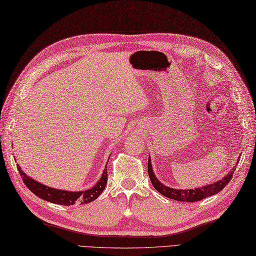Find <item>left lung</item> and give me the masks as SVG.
<instances>
[{
  "label": "left lung",
  "instance_id": "1",
  "mask_svg": "<svg viewBox=\"0 0 256 256\" xmlns=\"http://www.w3.org/2000/svg\"><path fill=\"white\" fill-rule=\"evenodd\" d=\"M236 170V166L230 171V174H227L222 180H218V182L202 186V188H194V190H176V188H168V186L164 185L160 180H158L154 174L153 168H152V162H150V158H148V176L150 178V182L153 184L154 188L160 192L162 195L168 197L170 199H174L178 200V202H199V200L204 199L209 196H212L216 192L222 190L225 186L230 183V181L232 178L234 171Z\"/></svg>",
  "mask_w": 256,
  "mask_h": 256
}]
</instances>
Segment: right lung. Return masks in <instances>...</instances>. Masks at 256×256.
Segmentation results:
<instances>
[{
    "label": "right lung",
    "mask_w": 256,
    "mask_h": 256,
    "mask_svg": "<svg viewBox=\"0 0 256 256\" xmlns=\"http://www.w3.org/2000/svg\"><path fill=\"white\" fill-rule=\"evenodd\" d=\"M108 164L106 166V169L103 170V174L98 182L92 186V188L80 192H68L62 190H56L46 186L44 184H40L36 180L28 176L20 168V166L17 164V169L19 171V174L22 176V181L26 186L29 188L34 195H36L38 198L44 199L46 202H50L52 204H57L61 206H72L75 202H78L80 204H88L94 202V199L100 196L101 192L104 190L106 185L108 182Z\"/></svg>",
    "instance_id": "add662e5"
}]
</instances>
